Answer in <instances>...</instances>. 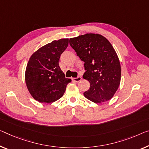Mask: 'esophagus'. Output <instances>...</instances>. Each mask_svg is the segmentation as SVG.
<instances>
[{
    "label": "esophagus",
    "mask_w": 149,
    "mask_h": 149,
    "mask_svg": "<svg viewBox=\"0 0 149 149\" xmlns=\"http://www.w3.org/2000/svg\"><path fill=\"white\" fill-rule=\"evenodd\" d=\"M81 79H82V77L79 76V77H77V78H73L72 81H74V82H79V81H81Z\"/></svg>",
    "instance_id": "obj_1"
}]
</instances>
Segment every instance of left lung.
<instances>
[{"instance_id": "obj_1", "label": "left lung", "mask_w": 149, "mask_h": 149, "mask_svg": "<svg viewBox=\"0 0 149 149\" xmlns=\"http://www.w3.org/2000/svg\"><path fill=\"white\" fill-rule=\"evenodd\" d=\"M69 44L83 61V79L90 82L84 95L95 103L107 101L119 86V59L109 41L98 34H86L70 38Z\"/></svg>"}]
</instances>
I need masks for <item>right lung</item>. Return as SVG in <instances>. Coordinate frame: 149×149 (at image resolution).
<instances>
[{
    "label": "right lung",
    "instance_id": "obj_1",
    "mask_svg": "<svg viewBox=\"0 0 149 149\" xmlns=\"http://www.w3.org/2000/svg\"><path fill=\"white\" fill-rule=\"evenodd\" d=\"M68 45V38L54 40L40 48L30 58L25 81L32 97L38 102L51 103L58 100L71 82L65 78L58 64Z\"/></svg>",
    "mask_w": 149,
    "mask_h": 149
}]
</instances>
